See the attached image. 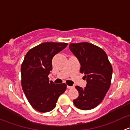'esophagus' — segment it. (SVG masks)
Returning <instances> with one entry per match:
<instances>
[{
	"label": "esophagus",
	"mask_w": 130,
	"mask_h": 130,
	"mask_svg": "<svg viewBox=\"0 0 130 130\" xmlns=\"http://www.w3.org/2000/svg\"><path fill=\"white\" fill-rule=\"evenodd\" d=\"M67 88L69 89H72L73 88V86H67Z\"/></svg>",
	"instance_id": "obj_1"
}]
</instances>
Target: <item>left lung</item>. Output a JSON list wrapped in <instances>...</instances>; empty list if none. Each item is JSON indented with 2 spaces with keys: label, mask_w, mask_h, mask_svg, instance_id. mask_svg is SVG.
Returning <instances> with one entry per match:
<instances>
[{
  "label": "left lung",
  "mask_w": 130,
  "mask_h": 130,
  "mask_svg": "<svg viewBox=\"0 0 130 130\" xmlns=\"http://www.w3.org/2000/svg\"><path fill=\"white\" fill-rule=\"evenodd\" d=\"M69 48L80 63V72L87 80L85 88L75 86L78 97L73 104L82 110L98 106L105 97L111 86L112 67L102 48L87 42L70 43Z\"/></svg>",
  "instance_id": "obj_1"
}]
</instances>
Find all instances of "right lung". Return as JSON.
<instances>
[{"instance_id": "obj_1", "label": "right lung", "mask_w": 130, "mask_h": 130, "mask_svg": "<svg viewBox=\"0 0 130 130\" xmlns=\"http://www.w3.org/2000/svg\"><path fill=\"white\" fill-rule=\"evenodd\" d=\"M66 43H41L28 51L21 65V85L29 103L39 112H46L55 107L59 96L65 91V83L49 81L52 59L67 46Z\"/></svg>"}]
</instances>
